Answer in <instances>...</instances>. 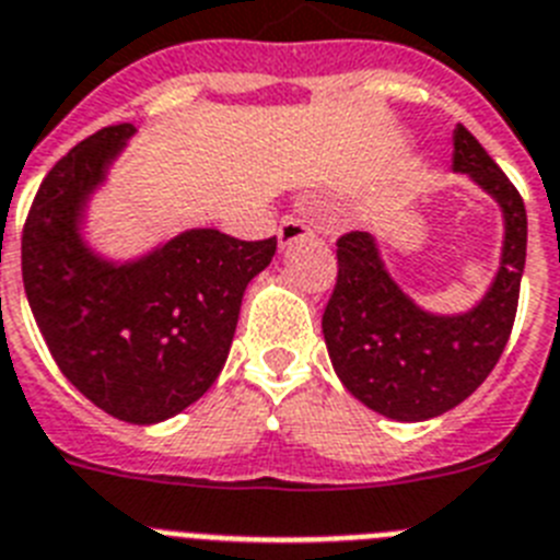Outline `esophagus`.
<instances>
[{"label":"esophagus","instance_id":"esophagus-1","mask_svg":"<svg viewBox=\"0 0 560 560\" xmlns=\"http://www.w3.org/2000/svg\"><path fill=\"white\" fill-rule=\"evenodd\" d=\"M313 236V230L302 222V219H288V222H281L279 228V244L281 247H290V244L302 242V238Z\"/></svg>","mask_w":560,"mask_h":560}]
</instances>
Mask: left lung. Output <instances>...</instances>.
<instances>
[{
	"label": "left lung",
	"instance_id": "8db88e82",
	"mask_svg": "<svg viewBox=\"0 0 560 560\" xmlns=\"http://www.w3.org/2000/svg\"><path fill=\"white\" fill-rule=\"evenodd\" d=\"M453 173L469 176L504 219L490 288L462 313H432L404 293L370 233L338 238V279L322 318L338 382L393 421H427L483 384L510 338L527 261V210L504 171L464 125L453 133Z\"/></svg>",
	"mask_w": 560,
	"mask_h": 560
}]
</instances>
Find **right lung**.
I'll list each match as a JSON object with an SVG mask.
<instances>
[{
	"label": "right lung",
	"mask_w": 560,
	"mask_h": 560,
	"mask_svg": "<svg viewBox=\"0 0 560 560\" xmlns=\"http://www.w3.org/2000/svg\"><path fill=\"white\" fill-rule=\"evenodd\" d=\"M133 136V125H113L54 164L22 233V281L65 378L107 416L150 427L213 387L244 290L272 261L276 238L192 228L130 258L96 250L88 210Z\"/></svg>",
	"instance_id": "1"
}]
</instances>
